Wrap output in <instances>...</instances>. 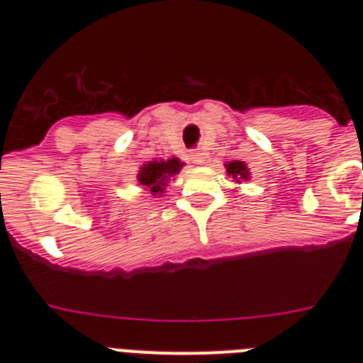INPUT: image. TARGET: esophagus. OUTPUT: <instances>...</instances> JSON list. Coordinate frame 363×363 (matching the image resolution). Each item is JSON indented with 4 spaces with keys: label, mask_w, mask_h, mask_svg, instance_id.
<instances>
[{
    "label": "esophagus",
    "mask_w": 363,
    "mask_h": 363,
    "mask_svg": "<svg viewBox=\"0 0 363 363\" xmlns=\"http://www.w3.org/2000/svg\"><path fill=\"white\" fill-rule=\"evenodd\" d=\"M191 160L194 163H203L205 162V152H201V150H194V152L191 154Z\"/></svg>",
    "instance_id": "34e87169"
}]
</instances>
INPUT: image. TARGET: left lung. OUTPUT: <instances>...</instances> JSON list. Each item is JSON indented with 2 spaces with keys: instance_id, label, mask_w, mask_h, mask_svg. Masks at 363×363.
<instances>
[{
  "instance_id": "left-lung-1",
  "label": "left lung",
  "mask_w": 363,
  "mask_h": 363,
  "mask_svg": "<svg viewBox=\"0 0 363 363\" xmlns=\"http://www.w3.org/2000/svg\"><path fill=\"white\" fill-rule=\"evenodd\" d=\"M227 172H229V176H233V178H236V182L240 184V179H249V169H247V165L243 162H238V160H234V162L227 163Z\"/></svg>"
}]
</instances>
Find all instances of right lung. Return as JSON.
<instances>
[{
	"label": "right lung",
	"mask_w": 363,
	"mask_h": 363,
	"mask_svg": "<svg viewBox=\"0 0 363 363\" xmlns=\"http://www.w3.org/2000/svg\"><path fill=\"white\" fill-rule=\"evenodd\" d=\"M182 167H184V163L179 162L178 158H171L167 162H149L147 165L142 167V171L138 174V182L142 185H147L154 196L156 194L162 196L169 178L178 174L182 171Z\"/></svg>",
	"instance_id": "1"
}]
</instances>
